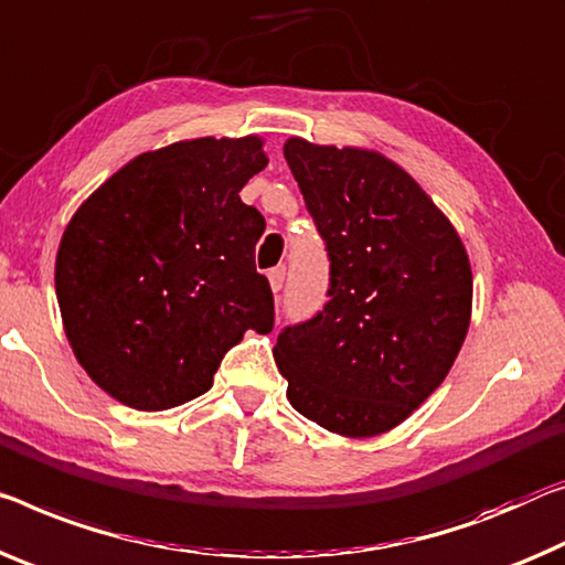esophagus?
Returning a JSON list of instances; mask_svg holds the SVG:
<instances>
[{"label":"esophagus","instance_id":"34e87169","mask_svg":"<svg viewBox=\"0 0 565 565\" xmlns=\"http://www.w3.org/2000/svg\"><path fill=\"white\" fill-rule=\"evenodd\" d=\"M267 280H270L273 292H280L282 280H285V267H273V270L267 273Z\"/></svg>","mask_w":565,"mask_h":565}]
</instances>
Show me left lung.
Masks as SVG:
<instances>
[{"mask_svg":"<svg viewBox=\"0 0 565 565\" xmlns=\"http://www.w3.org/2000/svg\"><path fill=\"white\" fill-rule=\"evenodd\" d=\"M331 257V300L273 349L295 412L341 437L402 424L447 379L472 318L452 222L398 163L359 146H282Z\"/></svg>","mask_w":565,"mask_h":565,"instance_id":"1","label":"left lung"}]
</instances>
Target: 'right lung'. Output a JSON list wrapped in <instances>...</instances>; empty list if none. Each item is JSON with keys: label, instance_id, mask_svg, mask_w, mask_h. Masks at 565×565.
<instances>
[{"label": "right lung", "instance_id": "obj_1", "mask_svg": "<svg viewBox=\"0 0 565 565\" xmlns=\"http://www.w3.org/2000/svg\"><path fill=\"white\" fill-rule=\"evenodd\" d=\"M263 146L204 136L146 151L67 222L55 259L65 335L120 404L192 402L245 331H273V290L255 267L265 216L239 199L267 167Z\"/></svg>", "mask_w": 565, "mask_h": 565}]
</instances>
